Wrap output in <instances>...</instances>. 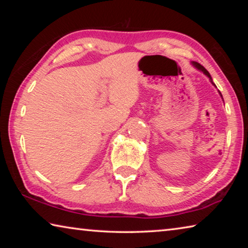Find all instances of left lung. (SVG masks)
Instances as JSON below:
<instances>
[{"mask_svg": "<svg viewBox=\"0 0 248 248\" xmlns=\"http://www.w3.org/2000/svg\"><path fill=\"white\" fill-rule=\"evenodd\" d=\"M191 64L192 65H194L195 66V68L197 69V70H199L200 71V72H202L204 75H205V77H207L209 79H210V82H211V84H212V85H215L216 86V84L215 83H213V81H212V78H211V75H210V73L208 72V71L207 70H205L204 68H203V66L202 65H201V64H199L198 63V62H194V61H192L191 62ZM217 87V86H216ZM219 94H220V96H221V97H222V94L220 93V91H219ZM222 99H223V98H222Z\"/></svg>", "mask_w": 248, "mask_h": 248, "instance_id": "8db88e82", "label": "left lung"}]
</instances>
